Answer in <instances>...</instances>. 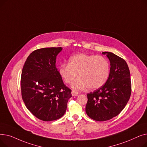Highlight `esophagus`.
Returning a JSON list of instances; mask_svg holds the SVG:
<instances>
[{"label":"esophagus","instance_id":"obj_1","mask_svg":"<svg viewBox=\"0 0 147 147\" xmlns=\"http://www.w3.org/2000/svg\"><path fill=\"white\" fill-rule=\"evenodd\" d=\"M71 94H72V95L74 96H78V95H79V93H78V92L72 91V92H71Z\"/></svg>","mask_w":147,"mask_h":147}]
</instances>
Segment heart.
I'll return each instance as SVG.
<instances>
[{
    "label": "heart",
    "instance_id": "heart-1",
    "mask_svg": "<svg viewBox=\"0 0 147 147\" xmlns=\"http://www.w3.org/2000/svg\"><path fill=\"white\" fill-rule=\"evenodd\" d=\"M58 69L61 78L67 84H71L78 73L79 78L71 85L74 90L86 87L94 90L102 86L107 82L110 65L103 56L78 53L69 58L68 64H61Z\"/></svg>",
    "mask_w": 147,
    "mask_h": 147
}]
</instances>
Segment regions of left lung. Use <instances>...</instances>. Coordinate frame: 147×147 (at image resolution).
Wrapping results in <instances>:
<instances>
[{"mask_svg": "<svg viewBox=\"0 0 147 147\" xmlns=\"http://www.w3.org/2000/svg\"><path fill=\"white\" fill-rule=\"evenodd\" d=\"M110 62L109 78L104 85L87 95L86 113L96 121L117 116L124 109L131 94L130 71L126 62L110 52H102Z\"/></svg>", "mask_w": 147, "mask_h": 147, "instance_id": "obj_1", "label": "left lung"}]
</instances>
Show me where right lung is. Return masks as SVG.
<instances>
[{"mask_svg":"<svg viewBox=\"0 0 147 147\" xmlns=\"http://www.w3.org/2000/svg\"><path fill=\"white\" fill-rule=\"evenodd\" d=\"M63 48H45L34 51L23 66L21 95L27 109L45 121L64 115L71 90L63 83L56 68V59Z\"/></svg>","mask_w":147,"mask_h":147,"instance_id":"add662e5","label":"right lung"}]
</instances>
